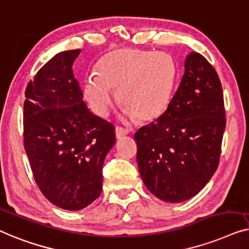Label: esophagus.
Instances as JSON below:
<instances>
[{
  "mask_svg": "<svg viewBox=\"0 0 249 249\" xmlns=\"http://www.w3.org/2000/svg\"><path fill=\"white\" fill-rule=\"evenodd\" d=\"M128 129L127 128H123L121 127V126H116V128H115V133H116V139H122L124 138L125 135L128 134Z\"/></svg>",
  "mask_w": 249,
  "mask_h": 249,
  "instance_id": "esophagus-1",
  "label": "esophagus"
}]
</instances>
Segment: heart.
I'll return each instance as SVG.
<instances>
[{
	"label": "heart",
	"mask_w": 249,
	"mask_h": 249,
	"mask_svg": "<svg viewBox=\"0 0 249 249\" xmlns=\"http://www.w3.org/2000/svg\"><path fill=\"white\" fill-rule=\"evenodd\" d=\"M176 66L162 52L117 50L107 54L97 65V74L87 75L82 91L94 114L107 117L118 99L127 116L142 121L159 117L166 110L173 92Z\"/></svg>",
	"instance_id": "heart-1"
}]
</instances>
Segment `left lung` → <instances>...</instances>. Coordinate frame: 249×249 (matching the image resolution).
I'll list each match as a JSON object with an SVG mask.
<instances>
[{
  "mask_svg": "<svg viewBox=\"0 0 249 249\" xmlns=\"http://www.w3.org/2000/svg\"><path fill=\"white\" fill-rule=\"evenodd\" d=\"M226 110L221 82L204 56L192 52L167 109L134 134L143 183L161 201L193 197L219 166Z\"/></svg>",
  "mask_w": 249,
  "mask_h": 249,
  "instance_id": "left-lung-1",
  "label": "left lung"
}]
</instances>
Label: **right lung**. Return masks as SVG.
Returning a JSON list of instances; mask_svg holds the SVG:
<instances>
[{
	"label": "right lung",
	"instance_id": "right-lung-1",
	"mask_svg": "<svg viewBox=\"0 0 249 249\" xmlns=\"http://www.w3.org/2000/svg\"><path fill=\"white\" fill-rule=\"evenodd\" d=\"M81 50L56 54L26 88L23 144L48 201L78 211L99 197L115 127L89 110L72 65Z\"/></svg>",
	"mask_w": 249,
	"mask_h": 249
}]
</instances>
